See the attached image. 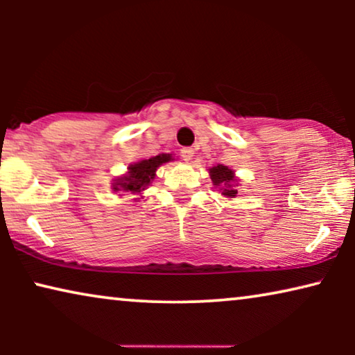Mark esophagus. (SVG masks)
<instances>
[{"mask_svg": "<svg viewBox=\"0 0 355 355\" xmlns=\"http://www.w3.org/2000/svg\"><path fill=\"white\" fill-rule=\"evenodd\" d=\"M181 157H182V159L186 163L192 162V159H193V150L192 148H184L182 152H181Z\"/></svg>", "mask_w": 355, "mask_h": 355, "instance_id": "34e87169", "label": "esophagus"}]
</instances>
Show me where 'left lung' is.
Listing matches in <instances>:
<instances>
[{
    "mask_svg": "<svg viewBox=\"0 0 355 355\" xmlns=\"http://www.w3.org/2000/svg\"><path fill=\"white\" fill-rule=\"evenodd\" d=\"M208 174H210L213 186L221 192V196H225L226 198L236 197V187L237 184H239V179L236 178L234 169L227 168L225 164H216V166H211L208 169Z\"/></svg>",
    "mask_w": 355,
    "mask_h": 355,
    "instance_id": "left-lung-1",
    "label": "left lung"
}]
</instances>
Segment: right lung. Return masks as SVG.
<instances>
[{"mask_svg":"<svg viewBox=\"0 0 355 355\" xmlns=\"http://www.w3.org/2000/svg\"><path fill=\"white\" fill-rule=\"evenodd\" d=\"M173 159L174 157L171 153H159L157 157L140 159L137 163L129 164L128 171L123 176L113 179L111 189L114 192H130L134 196H140L145 189H148L155 176H157V169L164 163L173 162ZM135 200H139V198H135Z\"/></svg>","mask_w":355,"mask_h":355,"instance_id":"1","label":"right lung"}]
</instances>
